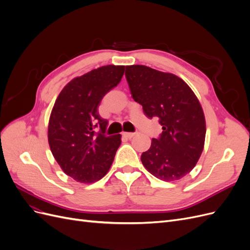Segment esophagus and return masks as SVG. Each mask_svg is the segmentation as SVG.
I'll return each instance as SVG.
<instances>
[{"label":"esophagus","instance_id":"esophagus-1","mask_svg":"<svg viewBox=\"0 0 250 250\" xmlns=\"http://www.w3.org/2000/svg\"><path fill=\"white\" fill-rule=\"evenodd\" d=\"M134 135H135V133H133V132H123V137H125L127 139H131L134 137Z\"/></svg>","mask_w":250,"mask_h":250}]
</instances>
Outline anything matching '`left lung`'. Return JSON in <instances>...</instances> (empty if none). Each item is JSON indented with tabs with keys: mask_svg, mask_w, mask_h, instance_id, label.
Instances as JSON below:
<instances>
[{
	"mask_svg": "<svg viewBox=\"0 0 250 250\" xmlns=\"http://www.w3.org/2000/svg\"><path fill=\"white\" fill-rule=\"evenodd\" d=\"M125 76L133 100L163 126L161 137L141 156L144 167L161 180H179L193 170L204 148L207 126L198 98L176 75L146 65H126Z\"/></svg>",
	"mask_w": 250,
	"mask_h": 250,
	"instance_id": "left-lung-1",
	"label": "left lung"
}]
</instances>
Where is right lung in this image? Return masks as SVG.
<instances>
[{
	"label": "right lung",
	"mask_w": 250,
	"mask_h": 250,
	"mask_svg": "<svg viewBox=\"0 0 250 250\" xmlns=\"http://www.w3.org/2000/svg\"><path fill=\"white\" fill-rule=\"evenodd\" d=\"M124 71L125 65L108 64L75 77L52 108L48 126L51 152L62 170L78 183L92 184L106 175L121 145V134L104 135L108 121L99 116L98 106L119 84Z\"/></svg>",
	"instance_id": "obj_1"
}]
</instances>
